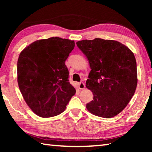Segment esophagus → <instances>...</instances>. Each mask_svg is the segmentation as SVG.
<instances>
[{
  "instance_id": "34e87169",
  "label": "esophagus",
  "mask_w": 152,
  "mask_h": 152,
  "mask_svg": "<svg viewBox=\"0 0 152 152\" xmlns=\"http://www.w3.org/2000/svg\"><path fill=\"white\" fill-rule=\"evenodd\" d=\"M78 88L80 89V90H82V89H84V88H85V84H84V82H80V83H78Z\"/></svg>"
}]
</instances>
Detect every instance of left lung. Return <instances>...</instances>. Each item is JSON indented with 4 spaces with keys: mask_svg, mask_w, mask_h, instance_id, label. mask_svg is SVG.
<instances>
[{
    "mask_svg": "<svg viewBox=\"0 0 152 152\" xmlns=\"http://www.w3.org/2000/svg\"><path fill=\"white\" fill-rule=\"evenodd\" d=\"M76 44L91 68L86 86L93 93V100L86 104V109L96 116H116L128 104L137 87L134 54L114 40L95 38L79 41Z\"/></svg>",
    "mask_w": 152,
    "mask_h": 152,
    "instance_id": "1",
    "label": "left lung"
}]
</instances>
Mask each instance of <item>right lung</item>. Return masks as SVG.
<instances>
[{
	"instance_id": "obj_1",
	"label": "right lung",
	"mask_w": 152,
	"mask_h": 152,
	"mask_svg": "<svg viewBox=\"0 0 152 152\" xmlns=\"http://www.w3.org/2000/svg\"><path fill=\"white\" fill-rule=\"evenodd\" d=\"M74 46V41L55 37L35 41L20 52L18 84L25 101L38 116L60 114L75 94L65 65Z\"/></svg>"
}]
</instances>
